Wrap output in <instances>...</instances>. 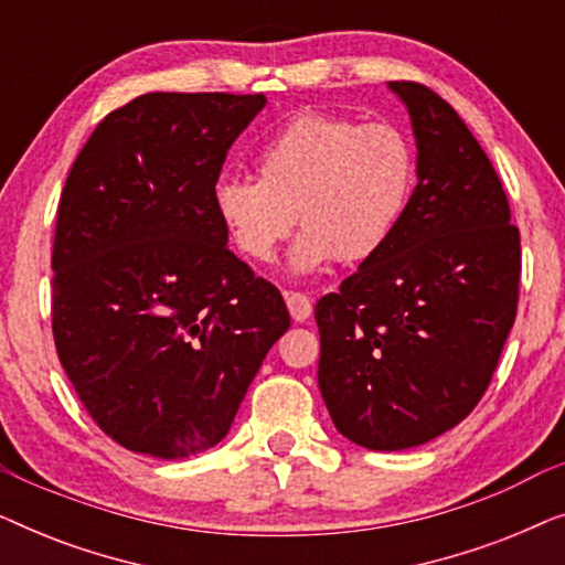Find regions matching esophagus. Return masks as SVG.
Wrapping results in <instances>:
<instances>
[{
  "label": "esophagus",
  "mask_w": 565,
  "mask_h": 565,
  "mask_svg": "<svg viewBox=\"0 0 565 565\" xmlns=\"http://www.w3.org/2000/svg\"><path fill=\"white\" fill-rule=\"evenodd\" d=\"M285 303H288V311L292 316V321H306L308 316L313 313V306H311V298L303 296V292H285Z\"/></svg>",
  "instance_id": "34e87169"
}]
</instances>
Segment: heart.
Masks as SVG:
<instances>
[{"label": "heart", "instance_id": "b5f03b06", "mask_svg": "<svg viewBox=\"0 0 565 565\" xmlns=\"http://www.w3.org/2000/svg\"><path fill=\"white\" fill-rule=\"evenodd\" d=\"M254 167L257 180H215L213 211L252 262H273L298 218L306 228L290 252L298 273L331 259L354 265L381 252L416 180V153L404 130L329 113L290 118L259 146Z\"/></svg>", "mask_w": 565, "mask_h": 565}]
</instances>
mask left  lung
<instances>
[{
    "mask_svg": "<svg viewBox=\"0 0 565 565\" xmlns=\"http://www.w3.org/2000/svg\"><path fill=\"white\" fill-rule=\"evenodd\" d=\"M416 136V188L393 236L316 303L319 388L367 450L452 429L489 388L514 327L522 249L507 192L460 115L419 82H391Z\"/></svg>",
    "mask_w": 565,
    "mask_h": 565,
    "instance_id": "obj_1",
    "label": "left lung"
}]
</instances>
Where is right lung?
<instances>
[{
    "instance_id": "1",
    "label": "right lung",
    "mask_w": 565,
    "mask_h": 565,
    "mask_svg": "<svg viewBox=\"0 0 565 565\" xmlns=\"http://www.w3.org/2000/svg\"><path fill=\"white\" fill-rule=\"evenodd\" d=\"M265 103L149 92L105 115L66 177L53 339L84 408L126 450L180 460L218 445L290 327L213 211L231 143Z\"/></svg>"
}]
</instances>
